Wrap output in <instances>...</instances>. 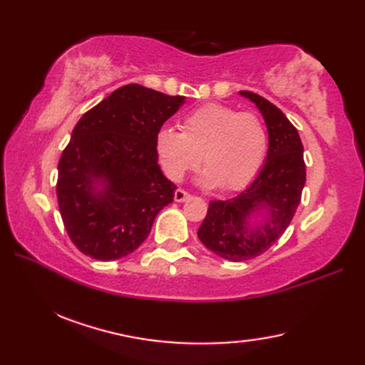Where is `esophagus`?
<instances>
[{"mask_svg": "<svg viewBox=\"0 0 365 365\" xmlns=\"http://www.w3.org/2000/svg\"><path fill=\"white\" fill-rule=\"evenodd\" d=\"M190 197L191 196L188 195V192L185 191V190H180V188L175 190V192H174V200H175V202H185V200H188Z\"/></svg>", "mask_w": 365, "mask_h": 365, "instance_id": "obj_1", "label": "esophagus"}]
</instances>
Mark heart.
<instances>
[{
  "instance_id": "heart-1",
  "label": "heart",
  "mask_w": 365,
  "mask_h": 365,
  "mask_svg": "<svg viewBox=\"0 0 365 365\" xmlns=\"http://www.w3.org/2000/svg\"><path fill=\"white\" fill-rule=\"evenodd\" d=\"M155 150L170 180L180 182L202 157L207 169L200 183L235 191L259 173L267 153V131L254 113L208 103L183 119L182 131L163 127L155 138Z\"/></svg>"
}]
</instances>
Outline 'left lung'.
<instances>
[{
    "label": "left lung",
    "instance_id": "obj_1",
    "mask_svg": "<svg viewBox=\"0 0 365 365\" xmlns=\"http://www.w3.org/2000/svg\"><path fill=\"white\" fill-rule=\"evenodd\" d=\"M259 108L268 130V155L255 180L235 197L210 200L197 237L207 250L230 262L268 251L292 222L306 183L298 130L267 98L240 91ZM258 220H255V218Z\"/></svg>",
    "mask_w": 365,
    "mask_h": 365
}]
</instances>
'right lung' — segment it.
<instances>
[{
	"instance_id": "add662e5",
	"label": "right lung",
	"mask_w": 365,
	"mask_h": 365,
	"mask_svg": "<svg viewBox=\"0 0 365 365\" xmlns=\"http://www.w3.org/2000/svg\"><path fill=\"white\" fill-rule=\"evenodd\" d=\"M185 103L127 84L76 123L58 165L56 195L73 245L96 260L122 259L149 235L175 185L158 166L155 138Z\"/></svg>"
}]
</instances>
